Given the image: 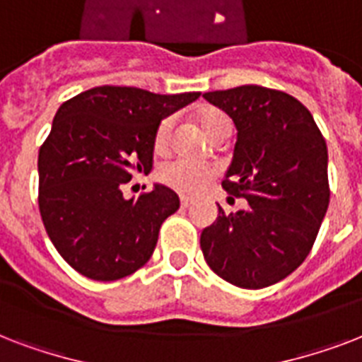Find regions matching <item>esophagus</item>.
<instances>
[{
	"label": "esophagus",
	"instance_id": "obj_1",
	"mask_svg": "<svg viewBox=\"0 0 362 362\" xmlns=\"http://www.w3.org/2000/svg\"><path fill=\"white\" fill-rule=\"evenodd\" d=\"M180 204H182V209H187V206H192V204H193V199L182 197L180 199Z\"/></svg>",
	"mask_w": 362,
	"mask_h": 362
}]
</instances>
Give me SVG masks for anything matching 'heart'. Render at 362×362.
Wrapping results in <instances>:
<instances>
[{
  "label": "heart",
  "mask_w": 362,
  "mask_h": 362,
  "mask_svg": "<svg viewBox=\"0 0 362 362\" xmlns=\"http://www.w3.org/2000/svg\"><path fill=\"white\" fill-rule=\"evenodd\" d=\"M199 120L203 129L210 139H216L221 131L227 127H233L231 120L226 112L218 109H206L199 115ZM173 116H167L159 122L156 135H153V146L158 152H165L169 148L170 142V131H173ZM216 176V170L209 165L193 163L187 159H173L167 161L158 169V180L163 186L182 193V195H195L209 184Z\"/></svg>",
  "instance_id": "obj_1"
}]
</instances>
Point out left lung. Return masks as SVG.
Returning <instances> with one entry per match:
<instances>
[{
    "mask_svg": "<svg viewBox=\"0 0 362 362\" xmlns=\"http://www.w3.org/2000/svg\"><path fill=\"white\" fill-rule=\"evenodd\" d=\"M231 116L238 136L221 187L247 201L201 235L204 261L226 281L261 289L308 257L329 209L327 144L310 110L280 90L238 86L203 95Z\"/></svg>",
    "mask_w": 362,
    "mask_h": 362,
    "instance_id": "obj_1",
    "label": "left lung"
}]
</instances>
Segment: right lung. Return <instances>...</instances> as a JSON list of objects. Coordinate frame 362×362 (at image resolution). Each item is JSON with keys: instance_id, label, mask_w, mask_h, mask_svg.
<instances>
[{"instance_id": "obj_1", "label": "right lung", "mask_w": 362, "mask_h": 362, "mask_svg": "<svg viewBox=\"0 0 362 362\" xmlns=\"http://www.w3.org/2000/svg\"><path fill=\"white\" fill-rule=\"evenodd\" d=\"M199 95L98 86L59 107L39 148V212L54 247L76 272L115 281L152 257L159 227L180 199L156 186L127 201L122 189L136 170L152 169L159 122Z\"/></svg>"}]
</instances>
